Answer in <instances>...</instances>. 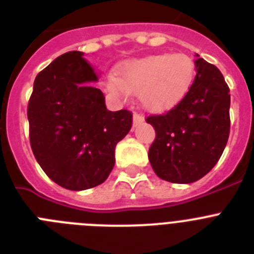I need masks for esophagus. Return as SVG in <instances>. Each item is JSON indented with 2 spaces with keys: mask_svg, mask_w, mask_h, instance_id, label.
Segmentation results:
<instances>
[{
  "mask_svg": "<svg viewBox=\"0 0 254 254\" xmlns=\"http://www.w3.org/2000/svg\"><path fill=\"white\" fill-rule=\"evenodd\" d=\"M143 120H145V117H143V114L134 113L133 114V126H134V127H136V126H137V125H140V123H142Z\"/></svg>",
  "mask_w": 254,
  "mask_h": 254,
  "instance_id": "34e87169",
  "label": "esophagus"
}]
</instances>
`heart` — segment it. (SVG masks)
I'll return each instance as SVG.
<instances>
[{"mask_svg":"<svg viewBox=\"0 0 254 254\" xmlns=\"http://www.w3.org/2000/svg\"><path fill=\"white\" fill-rule=\"evenodd\" d=\"M193 77L192 58L182 53H164L126 64L121 68L120 78H107V86L116 96L136 93L147 111L161 112L183 99Z\"/></svg>","mask_w":254,"mask_h":254,"instance_id":"b5f03b06","label":"heart"}]
</instances>
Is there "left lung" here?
Masks as SVG:
<instances>
[{"instance_id":"left-lung-1","label":"left lung","mask_w":254,"mask_h":254,"mask_svg":"<svg viewBox=\"0 0 254 254\" xmlns=\"http://www.w3.org/2000/svg\"><path fill=\"white\" fill-rule=\"evenodd\" d=\"M196 76L185 98L167 113L149 116L155 128L149 160L159 178L192 183L219 161L230 132V94L223 73L197 58Z\"/></svg>"}]
</instances>
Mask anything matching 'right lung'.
Instances as JSON below:
<instances>
[{"mask_svg":"<svg viewBox=\"0 0 254 254\" xmlns=\"http://www.w3.org/2000/svg\"><path fill=\"white\" fill-rule=\"evenodd\" d=\"M82 52H67L35 77L28 104L30 146L40 168L61 187L102 185L114 167V150L132 127L127 109L108 111L96 73Z\"/></svg>","mask_w":254,"mask_h":254,"instance_id":"obj_1","label":"right lung"}]
</instances>
